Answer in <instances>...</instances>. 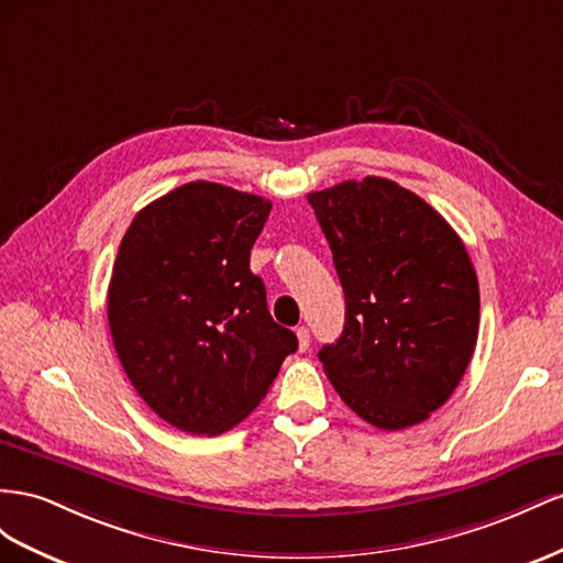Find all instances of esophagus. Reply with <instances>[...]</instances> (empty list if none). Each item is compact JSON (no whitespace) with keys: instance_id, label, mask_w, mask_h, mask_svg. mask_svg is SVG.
Listing matches in <instances>:
<instances>
[{"instance_id":"obj_1","label":"esophagus","mask_w":563,"mask_h":563,"mask_svg":"<svg viewBox=\"0 0 563 563\" xmlns=\"http://www.w3.org/2000/svg\"><path fill=\"white\" fill-rule=\"evenodd\" d=\"M297 342H299V351H307L309 344H311V334H309V328H297Z\"/></svg>"}]
</instances>
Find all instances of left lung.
<instances>
[{
  "mask_svg": "<svg viewBox=\"0 0 563 563\" xmlns=\"http://www.w3.org/2000/svg\"><path fill=\"white\" fill-rule=\"evenodd\" d=\"M346 297L342 336L318 351L344 404L384 431L424 422L472 361L478 280L431 205L382 176L309 192Z\"/></svg>",
  "mask_w": 563,
  "mask_h": 563,
  "instance_id": "left-lung-1",
  "label": "left lung"
}]
</instances>
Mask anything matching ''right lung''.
Segmentation results:
<instances>
[{"instance_id":"1","label":"right lung","mask_w":563,"mask_h":563,"mask_svg":"<svg viewBox=\"0 0 563 563\" xmlns=\"http://www.w3.org/2000/svg\"><path fill=\"white\" fill-rule=\"evenodd\" d=\"M268 212L252 192L190 181L143 207L122 238L112 344L136 394L176 429L217 437L243 422L297 351L250 271Z\"/></svg>"}]
</instances>
